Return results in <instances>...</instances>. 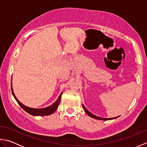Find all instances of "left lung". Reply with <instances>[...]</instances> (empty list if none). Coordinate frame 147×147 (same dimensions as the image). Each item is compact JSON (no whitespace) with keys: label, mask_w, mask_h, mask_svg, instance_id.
<instances>
[{"label":"left lung","mask_w":147,"mask_h":147,"mask_svg":"<svg viewBox=\"0 0 147 147\" xmlns=\"http://www.w3.org/2000/svg\"><path fill=\"white\" fill-rule=\"evenodd\" d=\"M83 105V109H84V111H85V112L86 113L88 114L89 116H90L91 117H93V118H94V119H98V120H103V121H107V120H111V119H115V118H117V117H118L119 116H117V117H112V118H102V117H98V116H96V115H95L94 114H92L91 112H90L88 110H87V109L85 108V106H84V105L83 104L82 105Z\"/></svg>","instance_id":"8db88e82"}]
</instances>
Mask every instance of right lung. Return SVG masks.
Instances as JSON below:
<instances>
[{
	"label": "right lung",
	"instance_id": "right-lung-1",
	"mask_svg": "<svg viewBox=\"0 0 147 147\" xmlns=\"http://www.w3.org/2000/svg\"><path fill=\"white\" fill-rule=\"evenodd\" d=\"M11 91H12V95H13L14 97L16 99V100L17 101L19 105L21 106V107L23 109V110L25 111L26 112H28V114L33 115H36V116H39V115H49L54 113V112L57 110L58 108V106L59 105V103H60L61 95L62 93V92L61 93L60 95L59 96V98H57V100H56V102H55L54 104L51 105V106H49V107H46V108H43V109H33V108H30V107H27V106L21 104V103L17 99V98L16 97L13 92V90H12V80H11Z\"/></svg>",
	"mask_w": 147,
	"mask_h": 147
}]
</instances>
